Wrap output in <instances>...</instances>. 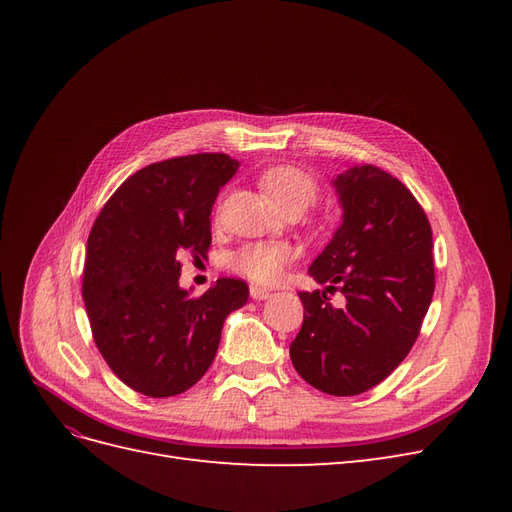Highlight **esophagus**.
Returning a JSON list of instances; mask_svg holds the SVG:
<instances>
[{"label":"esophagus","mask_w":512,"mask_h":512,"mask_svg":"<svg viewBox=\"0 0 512 512\" xmlns=\"http://www.w3.org/2000/svg\"><path fill=\"white\" fill-rule=\"evenodd\" d=\"M250 294H252L254 301H265V299L271 297V290L260 288V286H252V288H250Z\"/></svg>","instance_id":"1"}]
</instances>
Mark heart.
<instances>
[{
	"label": "heart",
	"mask_w": 512,
	"mask_h": 512,
	"mask_svg": "<svg viewBox=\"0 0 512 512\" xmlns=\"http://www.w3.org/2000/svg\"><path fill=\"white\" fill-rule=\"evenodd\" d=\"M260 185L277 207L299 205L305 209L309 203H314L318 194L316 179L288 164L267 168L260 175ZM292 256V247L284 241H258L232 252L228 265L256 284H275L284 275Z\"/></svg>",
	"instance_id": "b5f03b06"
}]
</instances>
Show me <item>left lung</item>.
Wrapping results in <instances>:
<instances>
[{
    "label": "left lung",
    "mask_w": 512,
    "mask_h": 512,
    "mask_svg": "<svg viewBox=\"0 0 512 512\" xmlns=\"http://www.w3.org/2000/svg\"><path fill=\"white\" fill-rule=\"evenodd\" d=\"M342 226L309 275L327 290L299 292L303 327L290 344L299 376L348 397L374 389L412 350L436 275L431 226L404 183L378 166H350L333 179ZM339 289L347 307L330 305Z\"/></svg>",
    "instance_id": "obj_1"
}]
</instances>
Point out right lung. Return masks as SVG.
<instances>
[{
  "instance_id": "right-lung-1",
  "label": "right lung",
  "mask_w": 512,
  "mask_h": 512,
  "mask_svg": "<svg viewBox=\"0 0 512 512\" xmlns=\"http://www.w3.org/2000/svg\"><path fill=\"white\" fill-rule=\"evenodd\" d=\"M237 168L226 153L149 164L119 185L91 226L83 271L91 333L136 393L173 397L194 386L215 359L226 316L250 297L232 277L200 297L179 286V256H207L211 207Z\"/></svg>"
}]
</instances>
